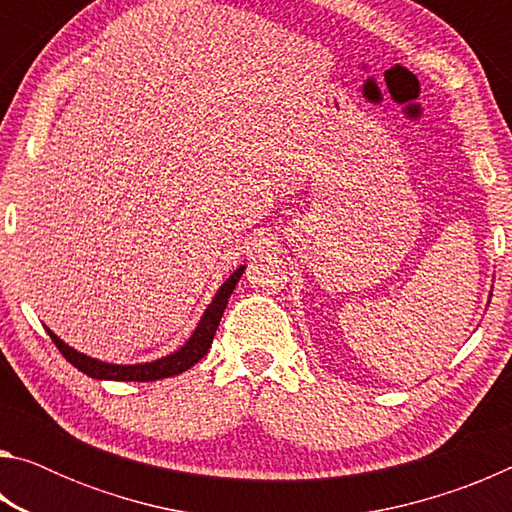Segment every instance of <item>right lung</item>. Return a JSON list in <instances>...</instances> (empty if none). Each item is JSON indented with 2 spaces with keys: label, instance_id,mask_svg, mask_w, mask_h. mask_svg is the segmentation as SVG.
Returning <instances> with one entry per match:
<instances>
[{
  "label": "right lung",
  "instance_id": "obj_1",
  "mask_svg": "<svg viewBox=\"0 0 512 512\" xmlns=\"http://www.w3.org/2000/svg\"><path fill=\"white\" fill-rule=\"evenodd\" d=\"M246 271V266H239L235 273H232L228 280L221 284V289L216 291V296L212 298L210 305H207L205 314L198 320V325L194 329V334L189 336L187 343L183 348L167 354V357L155 359L149 363H133V366H119V363H106L99 359H92L88 354L76 352L74 348H69L67 343H63L58 336L47 329V334L51 336V341L56 343V348L60 354L72 363L74 368H79L85 375L92 379H112V381H155V379H164V377H173L180 375L194 366V363L201 361L207 350L212 348V339L216 334V327L221 323V316L225 311V305H228L230 293L235 291L237 282L241 273Z\"/></svg>",
  "mask_w": 512,
  "mask_h": 512
}]
</instances>
